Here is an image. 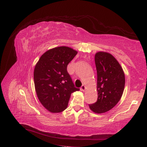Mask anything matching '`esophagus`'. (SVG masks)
<instances>
[{"label": "esophagus", "instance_id": "34e87169", "mask_svg": "<svg viewBox=\"0 0 147 147\" xmlns=\"http://www.w3.org/2000/svg\"><path fill=\"white\" fill-rule=\"evenodd\" d=\"M85 88H86L85 86L84 85H83L82 86H81L80 90H81V91H85Z\"/></svg>", "mask_w": 147, "mask_h": 147}]
</instances>
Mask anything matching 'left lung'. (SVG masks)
I'll return each instance as SVG.
<instances>
[{
  "instance_id": "left-lung-1",
  "label": "left lung",
  "mask_w": 147,
  "mask_h": 147,
  "mask_svg": "<svg viewBox=\"0 0 147 147\" xmlns=\"http://www.w3.org/2000/svg\"><path fill=\"white\" fill-rule=\"evenodd\" d=\"M95 62L98 98L89 107L95 113L101 114L110 111L120 100L125 85V76L116 59L108 52H96Z\"/></svg>"
}]
</instances>
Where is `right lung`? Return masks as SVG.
<instances>
[{
    "mask_svg": "<svg viewBox=\"0 0 147 147\" xmlns=\"http://www.w3.org/2000/svg\"><path fill=\"white\" fill-rule=\"evenodd\" d=\"M77 53L68 47H57L45 52L35 65L33 78L37 97L52 113L64 111L71 93L80 90L74 87L67 71Z\"/></svg>",
    "mask_w": 147,
    "mask_h": 147,
    "instance_id": "right-lung-1",
    "label": "right lung"
}]
</instances>
